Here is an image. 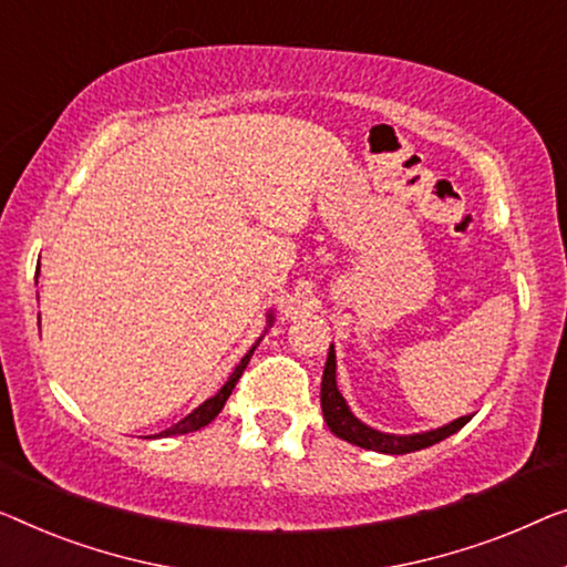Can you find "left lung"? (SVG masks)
<instances>
[{
  "label": "left lung",
  "mask_w": 567,
  "mask_h": 567,
  "mask_svg": "<svg viewBox=\"0 0 567 567\" xmlns=\"http://www.w3.org/2000/svg\"><path fill=\"white\" fill-rule=\"evenodd\" d=\"M320 408H323L326 425L331 427V433L336 437H341V441L351 445L367 447V451H377L386 455H404V453L422 451V447H430L445 441V437H451L453 433H458V430L468 422V417H458L447 422L443 427L425 430V433H412V435H394V433H382V430L369 427L367 422H361L357 415H353L351 408L343 400V394L338 392L333 343L331 349H328L323 382H320Z\"/></svg>",
  "instance_id": "obj_1"
}]
</instances>
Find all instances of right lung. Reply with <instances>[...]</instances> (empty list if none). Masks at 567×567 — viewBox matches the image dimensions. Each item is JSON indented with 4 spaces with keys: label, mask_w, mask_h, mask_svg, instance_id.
<instances>
[{
    "label": "right lung",
    "mask_w": 567,
    "mask_h": 567,
    "mask_svg": "<svg viewBox=\"0 0 567 567\" xmlns=\"http://www.w3.org/2000/svg\"><path fill=\"white\" fill-rule=\"evenodd\" d=\"M275 323V312L269 310L267 312V328ZM261 341V338H259ZM257 341V343H259ZM257 343L251 346V349L244 353V359L239 361V364H236V369L231 371V377L226 379V384L221 386V390H218L214 396H208L206 402L203 404H198L196 410L190 412V415H185L181 422H175L173 427H167V430H163V433L159 435H155V437H171V435H185V433H196V430H200V427H206L210 420H214L218 412L224 410V404H226V400H229V394H231V390L236 386V382H239V377H241V371L247 369V364H249V359H251V353H255V349H257Z\"/></svg>",
    "instance_id": "add662e5"
}]
</instances>
